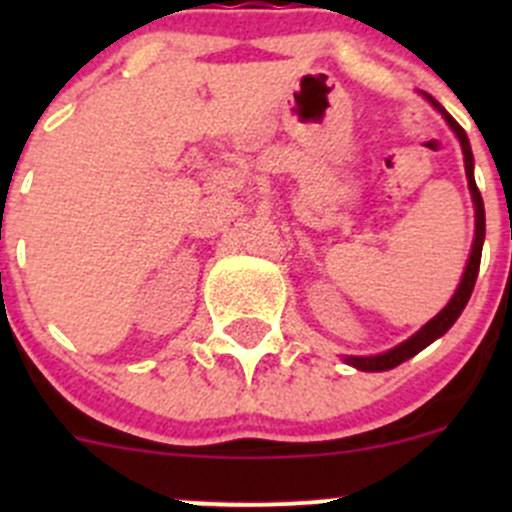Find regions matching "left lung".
<instances>
[{
  "label": "left lung",
  "instance_id": "left-lung-1",
  "mask_svg": "<svg viewBox=\"0 0 512 512\" xmlns=\"http://www.w3.org/2000/svg\"><path fill=\"white\" fill-rule=\"evenodd\" d=\"M428 103H431L433 108H436L438 113L443 116V121L451 126V131L456 133V138L461 141V151H463V163H466V178H468V190H471V198H473V208H476V237H473V247H471V255H468V262H466V270H463V277L461 282H458V289L453 292V297L448 299L446 307L441 309V312L436 314L433 319H428L426 324H423L421 329H418L416 334H411L406 342L396 344L394 349H389V352H381V354H371V356H344V361H347L349 366H354V369L359 371H389L394 369V366L404 364L406 359H411V356H416L421 349H426L428 344L436 342L438 337H443V334L448 332V329L456 324V319L461 317V312L466 309L468 299H471V292L473 287H476V277H478V267H480V252H483V240H485V210H483V198H480L478 193V185H476V178H473V151H471V143H468V136L466 131H463L461 126H458L456 118L451 116V113L446 111V108L441 106V103L436 101L433 96L423 94Z\"/></svg>",
  "mask_w": 512,
  "mask_h": 512
}]
</instances>
